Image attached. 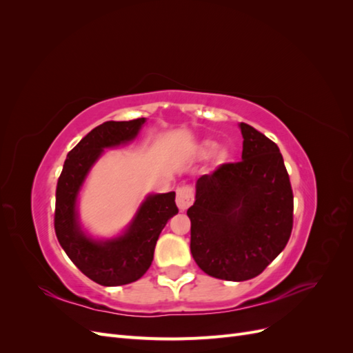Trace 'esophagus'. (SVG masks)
I'll use <instances>...</instances> for the list:
<instances>
[{
  "instance_id": "obj_1",
  "label": "esophagus",
  "mask_w": 353,
  "mask_h": 353,
  "mask_svg": "<svg viewBox=\"0 0 353 353\" xmlns=\"http://www.w3.org/2000/svg\"><path fill=\"white\" fill-rule=\"evenodd\" d=\"M194 201V194H193V188L184 185V187H179L176 190V206L181 212L187 210L191 205H193Z\"/></svg>"
}]
</instances>
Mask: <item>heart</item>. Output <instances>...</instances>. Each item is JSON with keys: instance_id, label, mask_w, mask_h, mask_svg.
I'll return each instance as SVG.
<instances>
[{"instance_id": "obj_1", "label": "heart", "mask_w": 353, "mask_h": 353, "mask_svg": "<svg viewBox=\"0 0 353 353\" xmlns=\"http://www.w3.org/2000/svg\"><path fill=\"white\" fill-rule=\"evenodd\" d=\"M216 150H218V144L215 141H205L200 145V154L203 157H210L216 153ZM216 159L221 163L225 162V160L228 159V153L225 150H221V152H218Z\"/></svg>"}]
</instances>
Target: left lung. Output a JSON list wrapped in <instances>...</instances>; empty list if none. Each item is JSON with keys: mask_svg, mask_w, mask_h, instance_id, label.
<instances>
[{"mask_svg": "<svg viewBox=\"0 0 353 353\" xmlns=\"http://www.w3.org/2000/svg\"><path fill=\"white\" fill-rule=\"evenodd\" d=\"M243 153L196 183L191 254L199 268L227 281L259 275L290 239L293 191L280 148L248 123H240Z\"/></svg>", "mask_w": 353, "mask_h": 353, "instance_id": "1", "label": "left lung"}]
</instances>
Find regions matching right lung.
I'll return each instance as SVG.
<instances>
[{"label":"right lung","instance_id":"add662e5","mask_svg":"<svg viewBox=\"0 0 353 353\" xmlns=\"http://www.w3.org/2000/svg\"><path fill=\"white\" fill-rule=\"evenodd\" d=\"M145 117L109 121L94 128L69 152L56 190V236L79 271L105 287L130 284L150 268L160 232L178 213L175 191L148 194L128 227L112 239H94L82 228L78 213L81 188L95 162L108 148L130 144L140 134Z\"/></svg>","mask_w":353,"mask_h":353}]
</instances>
